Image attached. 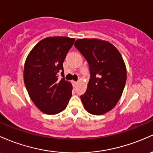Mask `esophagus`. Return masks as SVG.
Instances as JSON below:
<instances>
[{
    "label": "esophagus",
    "instance_id": "34e87169",
    "mask_svg": "<svg viewBox=\"0 0 153 153\" xmlns=\"http://www.w3.org/2000/svg\"><path fill=\"white\" fill-rule=\"evenodd\" d=\"M72 83H73V86H75V85L78 84V82H77V81H74V80H73V81H72Z\"/></svg>",
    "mask_w": 153,
    "mask_h": 153
}]
</instances>
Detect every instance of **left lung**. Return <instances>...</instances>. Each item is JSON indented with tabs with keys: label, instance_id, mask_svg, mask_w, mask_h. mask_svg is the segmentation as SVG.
I'll use <instances>...</instances> for the list:
<instances>
[{
	"label": "left lung",
	"instance_id": "1",
	"mask_svg": "<svg viewBox=\"0 0 153 153\" xmlns=\"http://www.w3.org/2000/svg\"><path fill=\"white\" fill-rule=\"evenodd\" d=\"M75 48L88 62L91 78L80 100L85 110L95 115L110 111L121 97L126 68L121 54L110 42L97 38L75 41Z\"/></svg>",
	"mask_w": 153,
	"mask_h": 153
}]
</instances>
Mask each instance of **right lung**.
I'll list each match as a JSON object with an SVG mask.
<instances>
[{
  "label": "right lung",
  "mask_w": 153,
  "mask_h": 153,
  "mask_svg": "<svg viewBox=\"0 0 153 153\" xmlns=\"http://www.w3.org/2000/svg\"><path fill=\"white\" fill-rule=\"evenodd\" d=\"M75 38L48 37L33 47L27 56L24 82L30 99L47 115H56L66 108L73 85L63 78V62Z\"/></svg>",
  "instance_id": "right-lung-1"
}]
</instances>
